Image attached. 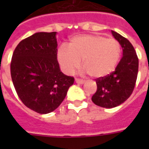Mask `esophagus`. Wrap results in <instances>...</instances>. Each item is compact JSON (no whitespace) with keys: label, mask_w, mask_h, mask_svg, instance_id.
<instances>
[{"label":"esophagus","mask_w":149,"mask_h":149,"mask_svg":"<svg viewBox=\"0 0 149 149\" xmlns=\"http://www.w3.org/2000/svg\"><path fill=\"white\" fill-rule=\"evenodd\" d=\"M76 83L79 84H84V80L81 79H76Z\"/></svg>","instance_id":"obj_1"}]
</instances>
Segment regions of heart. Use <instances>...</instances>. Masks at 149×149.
<instances>
[{
    "mask_svg": "<svg viewBox=\"0 0 149 149\" xmlns=\"http://www.w3.org/2000/svg\"><path fill=\"white\" fill-rule=\"evenodd\" d=\"M120 46L118 41L99 35H80L61 45L57 59L63 72L71 74L82 65L91 77L102 78L112 72L118 62Z\"/></svg>",
    "mask_w": 149,
    "mask_h": 149,
    "instance_id": "1",
    "label": "heart"
}]
</instances>
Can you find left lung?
I'll return each instance as SVG.
<instances>
[{
  "mask_svg": "<svg viewBox=\"0 0 149 149\" xmlns=\"http://www.w3.org/2000/svg\"><path fill=\"white\" fill-rule=\"evenodd\" d=\"M111 32L122 48L123 56L113 72L96 79L97 89L92 97L96 105L105 108L115 107L129 98L139 72V58L132 43L116 31Z\"/></svg>",
  "mask_w": 149,
  "mask_h": 149,
  "instance_id": "left-lung-1",
  "label": "left lung"
}]
</instances>
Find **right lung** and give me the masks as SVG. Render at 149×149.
<instances>
[{
	"instance_id": "1",
	"label": "right lung",
	"mask_w": 149,
	"mask_h": 149,
	"mask_svg": "<svg viewBox=\"0 0 149 149\" xmlns=\"http://www.w3.org/2000/svg\"><path fill=\"white\" fill-rule=\"evenodd\" d=\"M56 32H37L21 41L13 52L10 75L22 103L38 113L55 111L74 78L60 71Z\"/></svg>"
}]
</instances>
